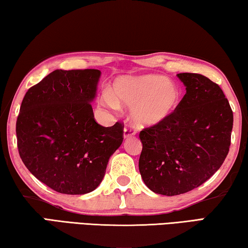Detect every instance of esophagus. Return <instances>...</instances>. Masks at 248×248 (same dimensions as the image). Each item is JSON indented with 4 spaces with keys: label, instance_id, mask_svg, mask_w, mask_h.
<instances>
[{
    "label": "esophagus",
    "instance_id": "1",
    "mask_svg": "<svg viewBox=\"0 0 248 248\" xmlns=\"http://www.w3.org/2000/svg\"><path fill=\"white\" fill-rule=\"evenodd\" d=\"M134 134H136V130H134L132 127H130V125H125L124 129V137L129 138V137L134 136Z\"/></svg>",
    "mask_w": 248,
    "mask_h": 248
}]
</instances>
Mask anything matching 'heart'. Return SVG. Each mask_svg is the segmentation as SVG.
<instances>
[{"mask_svg": "<svg viewBox=\"0 0 248 248\" xmlns=\"http://www.w3.org/2000/svg\"><path fill=\"white\" fill-rule=\"evenodd\" d=\"M183 99L182 89L164 75L146 74L120 78L112 93H104L102 103L109 108L130 107V119L139 128L155 127L173 116Z\"/></svg>", "mask_w": 248, "mask_h": 248, "instance_id": "heart-1", "label": "heart"}]
</instances>
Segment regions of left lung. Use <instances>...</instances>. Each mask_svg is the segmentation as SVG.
Returning a JSON list of instances; mask_svg holds the SVG:
<instances>
[{"instance_id":"1","label":"left lung","mask_w":248,"mask_h":248,"mask_svg":"<svg viewBox=\"0 0 248 248\" xmlns=\"http://www.w3.org/2000/svg\"><path fill=\"white\" fill-rule=\"evenodd\" d=\"M177 77L186 86L180 106L165 123L139 134L140 174L151 190L164 196L207 182L223 164L233 128V111L217 83L197 73Z\"/></svg>"}]
</instances>
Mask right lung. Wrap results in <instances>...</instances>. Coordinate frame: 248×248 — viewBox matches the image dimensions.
I'll return each instance as SVG.
<instances>
[{"instance_id":"right-lung-1","label":"right lung","mask_w":248,"mask_h":248,"mask_svg":"<svg viewBox=\"0 0 248 248\" xmlns=\"http://www.w3.org/2000/svg\"><path fill=\"white\" fill-rule=\"evenodd\" d=\"M100 71L56 70L25 94L16 121L19 156L28 170L60 194L84 195L103 180L124 141V123H96L90 102Z\"/></svg>"}]
</instances>
